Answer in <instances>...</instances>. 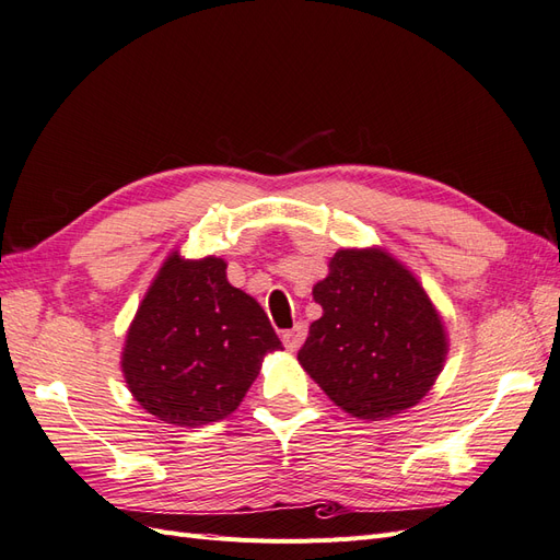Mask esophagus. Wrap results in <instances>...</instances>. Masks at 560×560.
Instances as JSON below:
<instances>
[{
  "mask_svg": "<svg viewBox=\"0 0 560 560\" xmlns=\"http://www.w3.org/2000/svg\"><path fill=\"white\" fill-rule=\"evenodd\" d=\"M303 338H306V329H303V325H296L292 329L282 331V343H284L287 350H292V352H296L301 348Z\"/></svg>",
  "mask_w": 560,
  "mask_h": 560,
  "instance_id": "34e87169",
  "label": "esophagus"
}]
</instances>
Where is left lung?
<instances>
[{"instance_id": "obj_1", "label": "left lung", "mask_w": 560, "mask_h": 560, "mask_svg": "<svg viewBox=\"0 0 560 560\" xmlns=\"http://www.w3.org/2000/svg\"><path fill=\"white\" fill-rule=\"evenodd\" d=\"M322 306L299 362L341 409L383 420L430 393L448 352L444 322L409 268L385 249H338L313 287Z\"/></svg>"}]
</instances>
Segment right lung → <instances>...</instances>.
<instances>
[{
	"label": "right lung",
	"instance_id": "1",
	"mask_svg": "<svg viewBox=\"0 0 560 560\" xmlns=\"http://www.w3.org/2000/svg\"><path fill=\"white\" fill-rule=\"evenodd\" d=\"M282 350L264 308L226 280V261L173 252L126 336L124 378L151 416L198 428L238 409L264 354Z\"/></svg>",
	"mask_w": 560,
	"mask_h": 560
}]
</instances>
